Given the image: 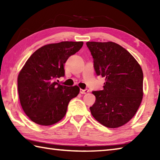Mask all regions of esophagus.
Here are the masks:
<instances>
[{"label":"esophagus","mask_w":160,"mask_h":160,"mask_svg":"<svg viewBox=\"0 0 160 160\" xmlns=\"http://www.w3.org/2000/svg\"><path fill=\"white\" fill-rule=\"evenodd\" d=\"M88 92H89L88 89H85V90H82V89H80V92L81 94H86V93H88Z\"/></svg>","instance_id":"1"}]
</instances>
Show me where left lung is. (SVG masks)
Segmentation results:
<instances>
[{
	"label": "left lung",
	"instance_id": "1",
	"mask_svg": "<svg viewBox=\"0 0 160 160\" xmlns=\"http://www.w3.org/2000/svg\"><path fill=\"white\" fill-rule=\"evenodd\" d=\"M96 74L105 78L90 112L103 126L118 128L133 117L142 102L143 73L131 53L114 42H88Z\"/></svg>",
	"mask_w": 160,
	"mask_h": 160
}]
</instances>
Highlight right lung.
<instances>
[{
	"mask_svg": "<svg viewBox=\"0 0 160 160\" xmlns=\"http://www.w3.org/2000/svg\"><path fill=\"white\" fill-rule=\"evenodd\" d=\"M82 42H61L37 49L28 58L18 78V90L22 108L37 124L50 126L66 113L68 105L80 92L78 86L58 82L64 77V64L78 52Z\"/></svg>",
	"mask_w": 160,
	"mask_h": 160,
	"instance_id": "right-lung-1",
	"label": "right lung"
}]
</instances>
